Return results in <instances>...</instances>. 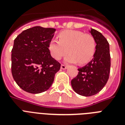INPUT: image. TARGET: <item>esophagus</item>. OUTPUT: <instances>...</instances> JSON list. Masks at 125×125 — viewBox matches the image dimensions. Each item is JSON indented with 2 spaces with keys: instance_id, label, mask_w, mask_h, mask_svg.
Wrapping results in <instances>:
<instances>
[{
  "instance_id": "34e87169",
  "label": "esophagus",
  "mask_w": 125,
  "mask_h": 125,
  "mask_svg": "<svg viewBox=\"0 0 125 125\" xmlns=\"http://www.w3.org/2000/svg\"><path fill=\"white\" fill-rule=\"evenodd\" d=\"M61 69H63V70H64V69H66L67 66L66 65H65L62 64L61 65Z\"/></svg>"
}]
</instances>
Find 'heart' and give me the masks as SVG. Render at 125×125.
Segmentation results:
<instances>
[{
	"mask_svg": "<svg viewBox=\"0 0 125 125\" xmlns=\"http://www.w3.org/2000/svg\"><path fill=\"white\" fill-rule=\"evenodd\" d=\"M59 41L51 40L49 45L53 58L60 60L67 52L65 59L67 63L85 64L91 60L96 50V42L93 36L78 30H67L58 34Z\"/></svg>",
	"mask_w": 125,
	"mask_h": 125,
	"instance_id": "b5f03b06",
	"label": "heart"
}]
</instances>
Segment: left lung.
I'll list each match as a JSON object with an SVG mask.
<instances>
[{
  "label": "left lung",
  "instance_id": "8db88e82",
  "mask_svg": "<svg viewBox=\"0 0 125 125\" xmlns=\"http://www.w3.org/2000/svg\"><path fill=\"white\" fill-rule=\"evenodd\" d=\"M96 42L93 58L85 66L78 69V75L71 80L73 90L78 95L89 97L97 94L104 87L110 72V46L101 32L89 30Z\"/></svg>",
  "mask_w": 125,
  "mask_h": 125
}]
</instances>
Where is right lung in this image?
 Returning <instances> with one entry per match:
<instances>
[{
    "mask_svg": "<svg viewBox=\"0 0 125 125\" xmlns=\"http://www.w3.org/2000/svg\"><path fill=\"white\" fill-rule=\"evenodd\" d=\"M56 29L34 26L22 31L11 50V73L17 85L30 93L47 91L61 64L49 49Z\"/></svg>",
    "mask_w": 125,
    "mask_h": 125,
    "instance_id": "right-lung-1",
    "label": "right lung"
}]
</instances>
